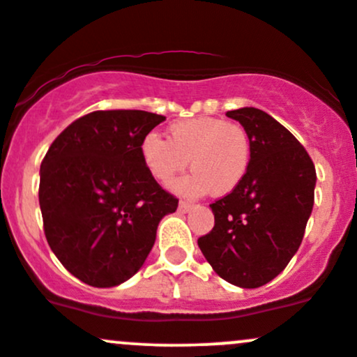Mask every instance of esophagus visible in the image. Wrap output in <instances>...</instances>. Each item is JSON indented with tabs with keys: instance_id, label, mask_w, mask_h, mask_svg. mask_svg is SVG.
<instances>
[{
	"instance_id": "esophagus-1",
	"label": "esophagus",
	"mask_w": 357,
	"mask_h": 357,
	"mask_svg": "<svg viewBox=\"0 0 357 357\" xmlns=\"http://www.w3.org/2000/svg\"><path fill=\"white\" fill-rule=\"evenodd\" d=\"M190 208H192V204L185 203V201H180V203H178V211H180V213L190 211Z\"/></svg>"
}]
</instances>
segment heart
<instances>
[{
	"label": "heart",
	"instance_id": "1",
	"mask_svg": "<svg viewBox=\"0 0 357 357\" xmlns=\"http://www.w3.org/2000/svg\"><path fill=\"white\" fill-rule=\"evenodd\" d=\"M141 156L153 178L168 185L187 163L194 168L175 183L182 196L197 197L234 192L251 165V139L242 125L216 116L180 120L168 128V141L149 132L141 142Z\"/></svg>",
	"mask_w": 357,
	"mask_h": 357
}]
</instances>
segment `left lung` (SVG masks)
Instances as JSON below:
<instances>
[{
  "mask_svg": "<svg viewBox=\"0 0 357 357\" xmlns=\"http://www.w3.org/2000/svg\"><path fill=\"white\" fill-rule=\"evenodd\" d=\"M251 139V165L234 192L209 204L211 232L197 238L216 275L256 289L284 271L313 211L316 170L310 154L273 116L258 108L227 112Z\"/></svg>",
  "mask_w": 357,
  "mask_h": 357,
  "instance_id": "8db88e82",
  "label": "left lung"
}]
</instances>
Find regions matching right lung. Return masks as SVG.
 Segmentation results:
<instances>
[{"instance_id":"add662e5","label":"right lung","mask_w":357,"mask_h":357,"mask_svg":"<svg viewBox=\"0 0 357 357\" xmlns=\"http://www.w3.org/2000/svg\"><path fill=\"white\" fill-rule=\"evenodd\" d=\"M165 116L142 109L93 112L70 123L41 163L44 234L60 263L93 287H115L137 273L158 223L178 199L161 189L141 142Z\"/></svg>"}]
</instances>
